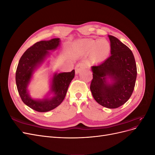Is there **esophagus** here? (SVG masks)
I'll return each instance as SVG.
<instances>
[{"label": "esophagus", "mask_w": 155, "mask_h": 155, "mask_svg": "<svg viewBox=\"0 0 155 155\" xmlns=\"http://www.w3.org/2000/svg\"><path fill=\"white\" fill-rule=\"evenodd\" d=\"M86 68H87V65L85 63H79L76 65V67H75V72H76V74H78V73L80 72V71H81L82 70L85 69Z\"/></svg>", "instance_id": "34e87169"}]
</instances>
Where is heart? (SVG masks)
Returning <instances> with one entry per match:
<instances>
[{"label": "heart", "mask_w": 155, "mask_h": 155, "mask_svg": "<svg viewBox=\"0 0 155 155\" xmlns=\"http://www.w3.org/2000/svg\"><path fill=\"white\" fill-rule=\"evenodd\" d=\"M76 46L84 53L91 51L92 59L97 62L105 60L110 51V43L105 39L79 41L76 43Z\"/></svg>", "instance_id": "b5f03b06"}]
</instances>
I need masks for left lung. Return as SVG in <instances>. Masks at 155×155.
Masks as SVG:
<instances>
[{"mask_svg": "<svg viewBox=\"0 0 155 155\" xmlns=\"http://www.w3.org/2000/svg\"><path fill=\"white\" fill-rule=\"evenodd\" d=\"M110 56L105 61L93 65L91 91L94 100L103 107L116 109L132 95L137 76L134 55L116 37L108 35Z\"/></svg>", "mask_w": 155, "mask_h": 155, "instance_id": "1", "label": "left lung"}]
</instances>
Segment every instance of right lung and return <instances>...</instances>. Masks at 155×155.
<instances>
[{"instance_id":"obj_1","label":"right lung","mask_w":155,"mask_h":155,"mask_svg":"<svg viewBox=\"0 0 155 155\" xmlns=\"http://www.w3.org/2000/svg\"><path fill=\"white\" fill-rule=\"evenodd\" d=\"M60 43L59 38L37 42L26 50L18 61L15 74L18 94L25 104L37 112L50 111L61 104L74 78V70L70 72H54L47 94L42 99L33 98L30 95L28 86L34 72L50 55V51L59 48Z\"/></svg>"}]
</instances>
